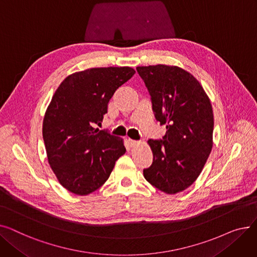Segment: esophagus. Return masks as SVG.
Here are the masks:
<instances>
[{
  "instance_id": "obj_1",
  "label": "esophagus",
  "mask_w": 257,
  "mask_h": 257,
  "mask_svg": "<svg viewBox=\"0 0 257 257\" xmlns=\"http://www.w3.org/2000/svg\"><path fill=\"white\" fill-rule=\"evenodd\" d=\"M128 142H129V145H130L131 147H134V146H137V145L139 144L138 141H134V140H131V139H129Z\"/></svg>"
}]
</instances>
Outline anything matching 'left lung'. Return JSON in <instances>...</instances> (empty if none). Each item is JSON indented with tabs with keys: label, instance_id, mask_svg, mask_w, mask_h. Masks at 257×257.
I'll list each match as a JSON object with an SVG mask.
<instances>
[{
	"label": "left lung",
	"instance_id": "left-lung-1",
	"mask_svg": "<svg viewBox=\"0 0 257 257\" xmlns=\"http://www.w3.org/2000/svg\"><path fill=\"white\" fill-rule=\"evenodd\" d=\"M149 91L152 109L167 132L149 140L153 163L146 180L159 191L176 194L191 186L204 168L212 148L213 113L198 80L178 66H138Z\"/></svg>",
	"mask_w": 257,
	"mask_h": 257
}]
</instances>
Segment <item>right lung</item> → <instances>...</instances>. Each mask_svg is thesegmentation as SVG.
<instances>
[{
	"label": "right lung",
	"instance_id": "1",
	"mask_svg": "<svg viewBox=\"0 0 257 257\" xmlns=\"http://www.w3.org/2000/svg\"><path fill=\"white\" fill-rule=\"evenodd\" d=\"M134 74L129 66L93 67L67 76L54 93L43 138L54 174L71 193L85 196L97 191L125 154L123 140L96 127L115 90Z\"/></svg>",
	"mask_w": 257,
	"mask_h": 257
}]
</instances>
